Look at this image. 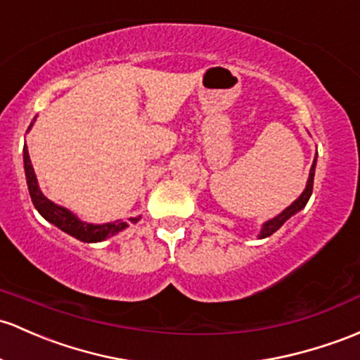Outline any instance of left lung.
I'll use <instances>...</instances> for the list:
<instances>
[{
  "label": "left lung",
  "instance_id": "obj_1",
  "mask_svg": "<svg viewBox=\"0 0 360 360\" xmlns=\"http://www.w3.org/2000/svg\"><path fill=\"white\" fill-rule=\"evenodd\" d=\"M314 172H316V160H314V163H312V166H311V173H309V180H307V187H305V191L302 192V194H300L299 199H297L295 202L292 204V206H288L283 212H280V214H278L276 218H273V219H269V221H266L264 225H262L261 235H259V237L264 238V237H269V235H273L274 231H276L278 228L283 225V223L287 221L288 218H292V216L295 214V212H299L305 206V204H307L309 197H311V194H312V185H314Z\"/></svg>",
  "mask_w": 360,
  "mask_h": 360
}]
</instances>
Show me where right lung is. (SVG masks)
Returning <instances> with one entry per match:
<instances>
[{"mask_svg":"<svg viewBox=\"0 0 360 360\" xmlns=\"http://www.w3.org/2000/svg\"><path fill=\"white\" fill-rule=\"evenodd\" d=\"M24 168H25L27 185H29L30 199H32V204L36 206V210L39 211L49 223L56 225L60 230L67 231V233L72 235V237L79 238V240L82 242H101L104 238L113 237V235H117L118 231H122L123 228L129 226L127 223H106V225H91V223H82L68 210H65V207L61 206H56L55 202L46 199L44 194L39 191V185H37L36 173H34L32 163H30L27 146L24 148ZM129 221L137 223L139 218H130Z\"/></svg>","mask_w":360,"mask_h":360,"instance_id":"obj_1","label":"right lung"}]
</instances>
